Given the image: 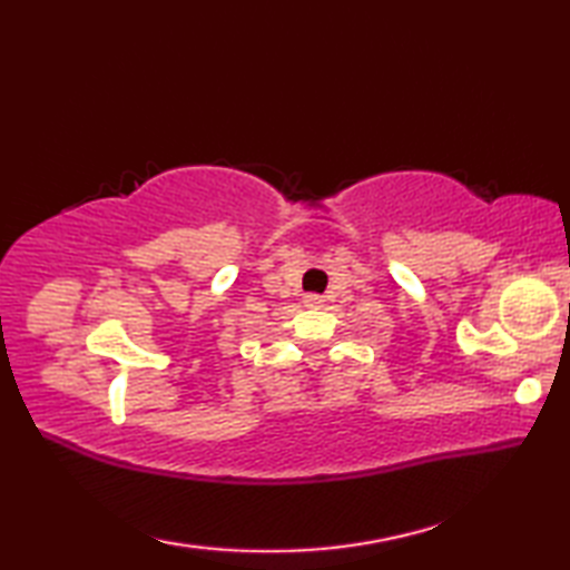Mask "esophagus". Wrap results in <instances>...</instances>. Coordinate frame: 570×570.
I'll use <instances>...</instances> for the list:
<instances>
[{
    "label": "esophagus",
    "mask_w": 570,
    "mask_h": 570,
    "mask_svg": "<svg viewBox=\"0 0 570 570\" xmlns=\"http://www.w3.org/2000/svg\"><path fill=\"white\" fill-rule=\"evenodd\" d=\"M304 304L311 306V308H316V306L323 304V296H318V294H306V296H304Z\"/></svg>",
    "instance_id": "34e87169"
}]
</instances>
